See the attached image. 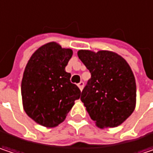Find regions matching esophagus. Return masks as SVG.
Wrapping results in <instances>:
<instances>
[{"label": "esophagus", "instance_id": "1", "mask_svg": "<svg viewBox=\"0 0 153 153\" xmlns=\"http://www.w3.org/2000/svg\"><path fill=\"white\" fill-rule=\"evenodd\" d=\"M83 85H84V82H80L78 84H77V86L79 87V89H80L81 91H82V88H83Z\"/></svg>", "mask_w": 153, "mask_h": 153}]
</instances>
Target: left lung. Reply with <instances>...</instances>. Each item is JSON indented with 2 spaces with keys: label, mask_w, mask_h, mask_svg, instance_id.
<instances>
[{
  "label": "left lung",
  "mask_w": 153,
  "mask_h": 153,
  "mask_svg": "<svg viewBox=\"0 0 153 153\" xmlns=\"http://www.w3.org/2000/svg\"><path fill=\"white\" fill-rule=\"evenodd\" d=\"M79 59L91 74L81 101L97 127H117L136 106V81L130 65L121 56L108 50L81 49Z\"/></svg>",
  "instance_id": "obj_1"
}]
</instances>
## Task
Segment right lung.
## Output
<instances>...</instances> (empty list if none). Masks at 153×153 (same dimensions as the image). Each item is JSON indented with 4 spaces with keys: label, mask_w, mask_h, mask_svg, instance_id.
Segmentation results:
<instances>
[{
    "label": "right lung",
    "mask_w": 153,
    "mask_h": 153,
    "mask_svg": "<svg viewBox=\"0 0 153 153\" xmlns=\"http://www.w3.org/2000/svg\"><path fill=\"white\" fill-rule=\"evenodd\" d=\"M73 55L55 42L36 49L27 62L22 80L23 109L35 122L45 127H56L79 99V88L71 82L65 71Z\"/></svg>",
    "instance_id": "add662e5"
}]
</instances>
